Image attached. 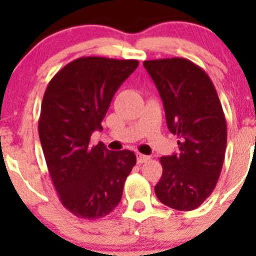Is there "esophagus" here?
<instances>
[{"instance_id":"esophagus-1","label":"esophagus","mask_w":256,"mask_h":256,"mask_svg":"<svg viewBox=\"0 0 256 256\" xmlns=\"http://www.w3.org/2000/svg\"><path fill=\"white\" fill-rule=\"evenodd\" d=\"M150 160V156H146V154H138V164H144Z\"/></svg>"}]
</instances>
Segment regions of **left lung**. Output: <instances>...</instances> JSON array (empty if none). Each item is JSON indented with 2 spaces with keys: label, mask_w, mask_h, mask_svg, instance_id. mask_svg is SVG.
Segmentation results:
<instances>
[{
  "label": "left lung",
  "mask_w": 256,
  "mask_h": 256,
  "mask_svg": "<svg viewBox=\"0 0 256 256\" xmlns=\"http://www.w3.org/2000/svg\"><path fill=\"white\" fill-rule=\"evenodd\" d=\"M164 102L168 130L180 152L161 157L164 172L154 186L160 202L193 210L212 194L223 167L226 122L208 74L184 58L144 60Z\"/></svg>",
  "instance_id": "obj_1"
}]
</instances>
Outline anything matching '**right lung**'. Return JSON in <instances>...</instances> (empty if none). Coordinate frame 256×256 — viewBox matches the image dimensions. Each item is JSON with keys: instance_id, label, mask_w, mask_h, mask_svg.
I'll return each instance as SVG.
<instances>
[{"instance_id": "right-lung-1", "label": "right lung", "mask_w": 256, "mask_h": 256, "mask_svg": "<svg viewBox=\"0 0 256 256\" xmlns=\"http://www.w3.org/2000/svg\"><path fill=\"white\" fill-rule=\"evenodd\" d=\"M138 66L134 59L82 56L60 69L46 89L38 121L43 154L62 204L79 218L112 212L136 164L132 151L92 146L90 136L102 130L112 96Z\"/></svg>"}]
</instances>
